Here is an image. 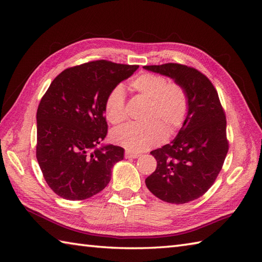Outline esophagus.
<instances>
[{
    "mask_svg": "<svg viewBox=\"0 0 262 262\" xmlns=\"http://www.w3.org/2000/svg\"><path fill=\"white\" fill-rule=\"evenodd\" d=\"M139 156H140V154L134 153V152H130V150H126L125 154H124L125 158H138Z\"/></svg>",
    "mask_w": 262,
    "mask_h": 262,
    "instance_id": "obj_1",
    "label": "esophagus"
}]
</instances>
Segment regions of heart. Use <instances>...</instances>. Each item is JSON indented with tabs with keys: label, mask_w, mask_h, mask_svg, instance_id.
Masks as SVG:
<instances>
[{
	"label": "heart",
	"mask_w": 262,
	"mask_h": 262,
	"mask_svg": "<svg viewBox=\"0 0 262 262\" xmlns=\"http://www.w3.org/2000/svg\"><path fill=\"white\" fill-rule=\"evenodd\" d=\"M131 89L148 99L147 118L157 119L146 123H126L113 132V140L130 152H143L153 147L168 134L176 132L185 122L188 114V95L179 84L169 83L167 77L154 73H143L134 77ZM107 120L117 124L125 117L124 90L117 85L109 91L105 100Z\"/></svg>",
	"instance_id": "b5f03b06"
}]
</instances>
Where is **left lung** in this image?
<instances>
[{
	"label": "left lung",
	"mask_w": 262,
	"mask_h": 262,
	"mask_svg": "<svg viewBox=\"0 0 262 262\" xmlns=\"http://www.w3.org/2000/svg\"><path fill=\"white\" fill-rule=\"evenodd\" d=\"M170 77L188 95V114L176 138L150 152L157 167L145 179L158 199L184 204L203 195L214 184L228 152L226 118L216 90L199 71L178 63L145 66Z\"/></svg>",
	"instance_id": "obj_1"
}]
</instances>
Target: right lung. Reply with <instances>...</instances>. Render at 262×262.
Masks as SVG:
<instances>
[{
    "label": "right lung",
    "instance_id": "add662e5",
    "mask_svg": "<svg viewBox=\"0 0 262 262\" xmlns=\"http://www.w3.org/2000/svg\"><path fill=\"white\" fill-rule=\"evenodd\" d=\"M139 66L93 61L63 71L50 84L37 110L36 156L52 191L63 199L85 200L112 179L124 149L105 140V100L113 87Z\"/></svg>",
    "mask_w": 262,
    "mask_h": 262
}]
</instances>
